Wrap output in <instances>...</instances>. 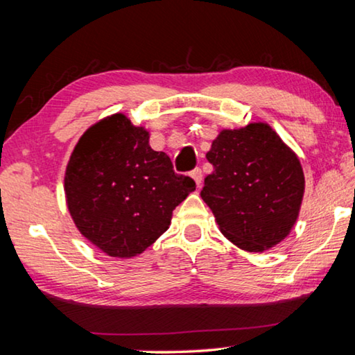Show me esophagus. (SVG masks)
<instances>
[{
    "label": "esophagus",
    "instance_id": "esophagus-1",
    "mask_svg": "<svg viewBox=\"0 0 355 355\" xmlns=\"http://www.w3.org/2000/svg\"><path fill=\"white\" fill-rule=\"evenodd\" d=\"M191 178L194 180L196 182V184H197V188H200V184H202V178H203V175H202V171L200 169H194L191 172Z\"/></svg>",
    "mask_w": 355,
    "mask_h": 355
}]
</instances>
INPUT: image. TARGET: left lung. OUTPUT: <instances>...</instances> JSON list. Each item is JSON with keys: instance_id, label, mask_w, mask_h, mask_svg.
<instances>
[{"instance_id": "obj_1", "label": "left lung", "mask_w": 355, "mask_h": 355, "mask_svg": "<svg viewBox=\"0 0 355 355\" xmlns=\"http://www.w3.org/2000/svg\"><path fill=\"white\" fill-rule=\"evenodd\" d=\"M200 192L228 241L245 252L280 244L296 225L305 178L299 156L266 122L220 130Z\"/></svg>"}]
</instances>
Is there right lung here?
<instances>
[{
  "mask_svg": "<svg viewBox=\"0 0 355 355\" xmlns=\"http://www.w3.org/2000/svg\"><path fill=\"white\" fill-rule=\"evenodd\" d=\"M150 131L122 112L84 131L65 167V203L81 235L107 257L141 255L169 228L194 180L155 152Z\"/></svg>",
  "mask_w": 355,
  "mask_h": 355,
  "instance_id": "add662e5",
  "label": "right lung"
}]
</instances>
